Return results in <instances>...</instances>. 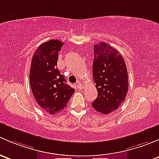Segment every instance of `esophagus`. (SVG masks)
Listing matches in <instances>:
<instances>
[{
    "mask_svg": "<svg viewBox=\"0 0 159 159\" xmlns=\"http://www.w3.org/2000/svg\"><path fill=\"white\" fill-rule=\"evenodd\" d=\"M77 87L79 88V89H82L83 87V84L81 83V82H78L77 83Z\"/></svg>",
    "mask_w": 159,
    "mask_h": 159,
    "instance_id": "obj_1",
    "label": "esophagus"
}]
</instances>
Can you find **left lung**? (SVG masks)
Returning a JSON list of instances; mask_svg holds the SVG:
<instances>
[{"instance_id":"obj_1","label":"left lung","mask_w":159,"mask_h":159,"mask_svg":"<svg viewBox=\"0 0 159 159\" xmlns=\"http://www.w3.org/2000/svg\"><path fill=\"white\" fill-rule=\"evenodd\" d=\"M93 80L98 96L92 103L97 112L109 114L117 109L128 93V71L123 57L109 44L94 45Z\"/></svg>"}]
</instances>
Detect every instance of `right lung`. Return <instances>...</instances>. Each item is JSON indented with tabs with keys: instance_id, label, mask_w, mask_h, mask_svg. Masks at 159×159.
I'll return each instance as SVG.
<instances>
[{
	"instance_id": "1",
	"label": "right lung",
	"mask_w": 159,
	"mask_h": 159,
	"mask_svg": "<svg viewBox=\"0 0 159 159\" xmlns=\"http://www.w3.org/2000/svg\"><path fill=\"white\" fill-rule=\"evenodd\" d=\"M63 45L58 40L40 44L31 61L30 84L33 95L39 106L51 115L64 109L75 92L57 68L58 53Z\"/></svg>"
}]
</instances>
